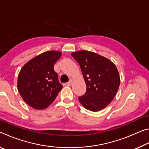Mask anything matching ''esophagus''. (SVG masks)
Masks as SVG:
<instances>
[{
	"label": "esophagus",
	"instance_id": "1",
	"mask_svg": "<svg viewBox=\"0 0 149 149\" xmlns=\"http://www.w3.org/2000/svg\"><path fill=\"white\" fill-rule=\"evenodd\" d=\"M72 80L70 79L68 82L66 83V85H68V86H70V85H72Z\"/></svg>",
	"mask_w": 149,
	"mask_h": 149
}]
</instances>
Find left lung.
Instances as JSON below:
<instances>
[{"label":"left lung","mask_w":149,"mask_h":149,"mask_svg":"<svg viewBox=\"0 0 149 149\" xmlns=\"http://www.w3.org/2000/svg\"><path fill=\"white\" fill-rule=\"evenodd\" d=\"M71 55L79 64L86 84V92L79 97L81 104L93 112L107 107L115 97L120 83L119 73L114 63L87 50Z\"/></svg>","instance_id":"1"}]
</instances>
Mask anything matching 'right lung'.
<instances>
[{
    "instance_id": "right-lung-1",
    "label": "right lung",
    "mask_w": 149,
    "mask_h": 149,
    "mask_svg": "<svg viewBox=\"0 0 149 149\" xmlns=\"http://www.w3.org/2000/svg\"><path fill=\"white\" fill-rule=\"evenodd\" d=\"M61 54L55 50L43 52L29 60L20 70L17 89L24 101L35 109L47 108L62 89L54 70Z\"/></svg>"
}]
</instances>
